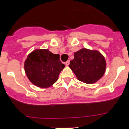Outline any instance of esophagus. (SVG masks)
Returning <instances> with one entry per match:
<instances>
[{"label":"esophagus","mask_w":129,"mask_h":129,"mask_svg":"<svg viewBox=\"0 0 129 129\" xmlns=\"http://www.w3.org/2000/svg\"><path fill=\"white\" fill-rule=\"evenodd\" d=\"M69 63H70V60H67L65 62V64H66L67 66H69Z\"/></svg>","instance_id":"obj_1"}]
</instances>
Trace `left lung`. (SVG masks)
<instances>
[{
    "instance_id": "left-lung-1",
    "label": "left lung",
    "mask_w": 129,
    "mask_h": 129,
    "mask_svg": "<svg viewBox=\"0 0 129 129\" xmlns=\"http://www.w3.org/2000/svg\"><path fill=\"white\" fill-rule=\"evenodd\" d=\"M69 67L77 79L86 84H93L99 80L105 71L106 63L98 51L82 49L74 53V58Z\"/></svg>"
}]
</instances>
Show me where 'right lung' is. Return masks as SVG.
<instances>
[{
    "label": "right lung",
    "mask_w": 129,
    "mask_h": 129,
    "mask_svg": "<svg viewBox=\"0 0 129 129\" xmlns=\"http://www.w3.org/2000/svg\"><path fill=\"white\" fill-rule=\"evenodd\" d=\"M64 67L60 60L59 55L52 54L47 49H39L31 52L24 64L25 74L30 81L41 88L53 85Z\"/></svg>",
    "instance_id": "1"
}]
</instances>
